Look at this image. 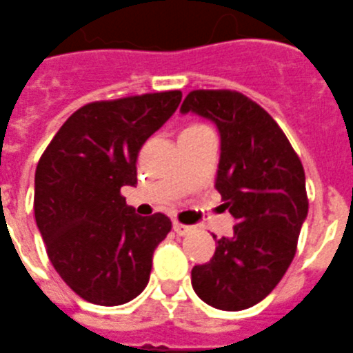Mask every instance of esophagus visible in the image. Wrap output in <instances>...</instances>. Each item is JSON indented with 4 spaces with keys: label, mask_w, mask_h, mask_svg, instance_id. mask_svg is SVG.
<instances>
[{
    "label": "esophagus",
    "mask_w": 353,
    "mask_h": 353,
    "mask_svg": "<svg viewBox=\"0 0 353 353\" xmlns=\"http://www.w3.org/2000/svg\"><path fill=\"white\" fill-rule=\"evenodd\" d=\"M174 231H176L179 236H185V234H188V232H192V228H190V225H185V223H181V222H174Z\"/></svg>",
    "instance_id": "34e87169"
}]
</instances>
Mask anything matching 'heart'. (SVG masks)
<instances>
[{
    "mask_svg": "<svg viewBox=\"0 0 353 353\" xmlns=\"http://www.w3.org/2000/svg\"><path fill=\"white\" fill-rule=\"evenodd\" d=\"M195 128H204V124H190L186 130H195Z\"/></svg>",
    "mask_w": 353,
    "mask_h": 353,
    "instance_id": "b5f03b06",
    "label": "heart"
}]
</instances>
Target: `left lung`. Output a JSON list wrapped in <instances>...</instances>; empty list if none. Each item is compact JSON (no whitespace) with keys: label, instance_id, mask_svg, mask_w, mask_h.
Returning a JSON list of instances; mask_svg holds the SVG:
<instances>
[{"label":"left lung","instance_id":"left-lung-1","mask_svg":"<svg viewBox=\"0 0 353 353\" xmlns=\"http://www.w3.org/2000/svg\"><path fill=\"white\" fill-rule=\"evenodd\" d=\"M181 112L219 128L214 188L238 222L232 236L216 240L210 261L194 266L192 286L216 309H249L277 286L295 257L309 210L304 167L272 115L241 92L192 90Z\"/></svg>","mask_w":353,"mask_h":353}]
</instances>
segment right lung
I'll list each match as a JSON object with an SVG mask.
<instances>
[{
  "label": "right lung",
  "mask_w": 353,
  "mask_h": 353,
  "mask_svg": "<svg viewBox=\"0 0 353 353\" xmlns=\"http://www.w3.org/2000/svg\"><path fill=\"white\" fill-rule=\"evenodd\" d=\"M181 97L167 90L85 104L39 159L37 228L58 275L87 302L125 304L149 283L152 254L172 222L163 213L137 214L121 188L137 185L140 149Z\"/></svg>",
  "instance_id": "1"
}]
</instances>
